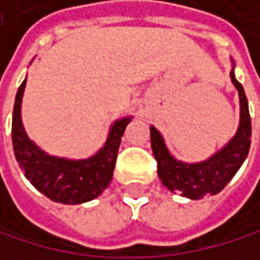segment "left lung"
Wrapping results in <instances>:
<instances>
[{
	"instance_id": "obj_1",
	"label": "left lung",
	"mask_w": 260,
	"mask_h": 260,
	"mask_svg": "<svg viewBox=\"0 0 260 260\" xmlns=\"http://www.w3.org/2000/svg\"><path fill=\"white\" fill-rule=\"evenodd\" d=\"M231 79L240 98V124L237 134L216 154L202 162L186 164L177 161L169 153L164 139L154 126L150 127L151 150L158 162V175L162 184L172 192H178L188 199H202L208 194H218L232 180L243 161L246 159L251 145V117L248 99L242 83L235 79L234 69Z\"/></svg>"
}]
</instances>
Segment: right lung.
<instances>
[{
	"label": "right lung",
	"instance_id": "obj_1",
	"mask_svg": "<svg viewBox=\"0 0 260 260\" xmlns=\"http://www.w3.org/2000/svg\"><path fill=\"white\" fill-rule=\"evenodd\" d=\"M26 79L17 91L12 113V145L20 169L32 186L53 202L72 205L96 199L112 181L121 136L131 117L112 124L104 147L91 158L80 161L56 158L42 151L25 133L20 115Z\"/></svg>",
	"mask_w": 260,
	"mask_h": 260
}]
</instances>
